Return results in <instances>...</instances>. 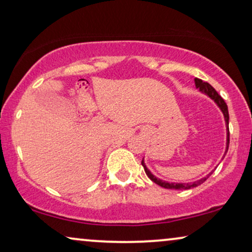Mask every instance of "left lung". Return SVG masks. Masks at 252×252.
Masks as SVG:
<instances>
[{
  "label": "left lung",
  "mask_w": 252,
  "mask_h": 252,
  "mask_svg": "<svg viewBox=\"0 0 252 252\" xmlns=\"http://www.w3.org/2000/svg\"><path fill=\"white\" fill-rule=\"evenodd\" d=\"M194 82H195V87L199 89L201 93L206 94L207 96L211 97L212 100L214 101L216 104H218V107L220 108V110L222 111V114H223L224 121H225V126H227V143H225V151H224V155H223V158H224V156L228 152V148H229V128H228V126H229V113H228L227 104H225L223 98L220 96L218 92H216L215 89L208 84V82L202 81L201 79H197V78L194 79ZM223 158H222V159H223ZM142 165H143V167H144L146 176H148L150 179L154 181V183L159 185L160 187H164V189H193V187H196V186H199V185H201L202 183H205V181L208 179V177L213 173V172H211V173L207 174L206 177H203V178H201V179H199L196 181H193V183H168V181L161 180L156 176H154V174L151 173V171H150L149 168L146 167V165L144 163V159L142 160Z\"/></svg>",
  "instance_id": "8db88e82"
}]
</instances>
